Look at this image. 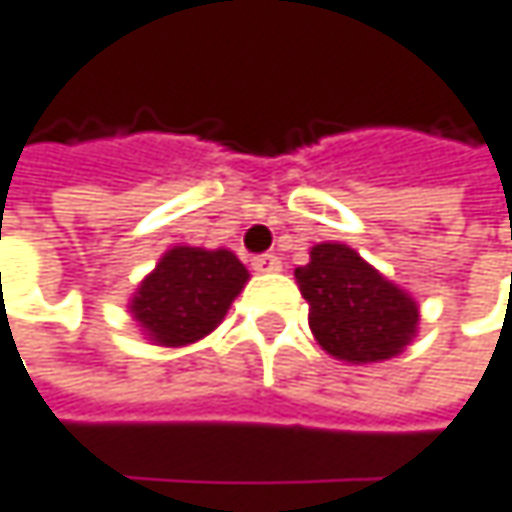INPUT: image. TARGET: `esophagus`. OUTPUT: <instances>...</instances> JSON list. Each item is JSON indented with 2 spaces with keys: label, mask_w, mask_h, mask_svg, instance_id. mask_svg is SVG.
Here are the masks:
<instances>
[{
  "label": "esophagus",
  "mask_w": 512,
  "mask_h": 512,
  "mask_svg": "<svg viewBox=\"0 0 512 512\" xmlns=\"http://www.w3.org/2000/svg\"><path fill=\"white\" fill-rule=\"evenodd\" d=\"M254 273H279L282 270V261L276 258V254H258V258L251 261Z\"/></svg>",
  "instance_id": "1"
}]
</instances>
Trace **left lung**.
Instances as JSON below:
<instances>
[{
    "mask_svg": "<svg viewBox=\"0 0 512 512\" xmlns=\"http://www.w3.org/2000/svg\"><path fill=\"white\" fill-rule=\"evenodd\" d=\"M309 303L315 342L339 363L366 366L399 357L420 330L417 300L345 242H318L294 270Z\"/></svg>",
    "mask_w": 512,
    "mask_h": 512,
    "instance_id": "1",
    "label": "left lung"
}]
</instances>
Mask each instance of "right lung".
I'll use <instances>...</instances> for the list:
<instances>
[{
  "label": "right lung",
  "mask_w": 512,
  "mask_h": 512,
  "mask_svg": "<svg viewBox=\"0 0 512 512\" xmlns=\"http://www.w3.org/2000/svg\"><path fill=\"white\" fill-rule=\"evenodd\" d=\"M248 282L230 248L173 245L128 300L140 333L161 348H185L209 336Z\"/></svg>",
  "instance_id": "obj_1"
}]
</instances>
